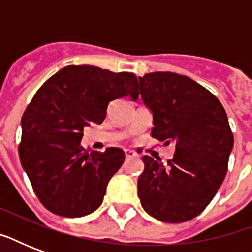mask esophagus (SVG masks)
<instances>
[{"mask_svg": "<svg viewBox=\"0 0 252 252\" xmlns=\"http://www.w3.org/2000/svg\"><path fill=\"white\" fill-rule=\"evenodd\" d=\"M136 157H137V153H136L134 150L126 149V159H130V158H136Z\"/></svg>", "mask_w": 252, "mask_h": 252, "instance_id": "1", "label": "esophagus"}]
</instances>
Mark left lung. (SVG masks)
<instances>
[{
  "instance_id": "obj_1",
  "label": "left lung",
  "mask_w": 252,
  "mask_h": 252,
  "mask_svg": "<svg viewBox=\"0 0 252 252\" xmlns=\"http://www.w3.org/2000/svg\"><path fill=\"white\" fill-rule=\"evenodd\" d=\"M138 81L142 102L153 115L152 137L175 144L167 165L142 157L138 197L154 219L184 222L207 208L225 179L234 145L226 112L211 91L187 76L154 72Z\"/></svg>"
}]
</instances>
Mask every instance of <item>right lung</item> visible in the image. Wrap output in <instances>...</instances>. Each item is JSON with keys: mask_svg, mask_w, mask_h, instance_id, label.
Wrapping results in <instances>:
<instances>
[{"mask_svg": "<svg viewBox=\"0 0 252 252\" xmlns=\"http://www.w3.org/2000/svg\"><path fill=\"white\" fill-rule=\"evenodd\" d=\"M126 95L138 98L133 73L93 65L60 69L33 95L21 120L19 158L48 211L74 219L100 207L126 154L120 148L85 150L81 140L85 126L104 120L110 102Z\"/></svg>", "mask_w": 252, "mask_h": 252, "instance_id": "add662e5", "label": "right lung"}]
</instances>
